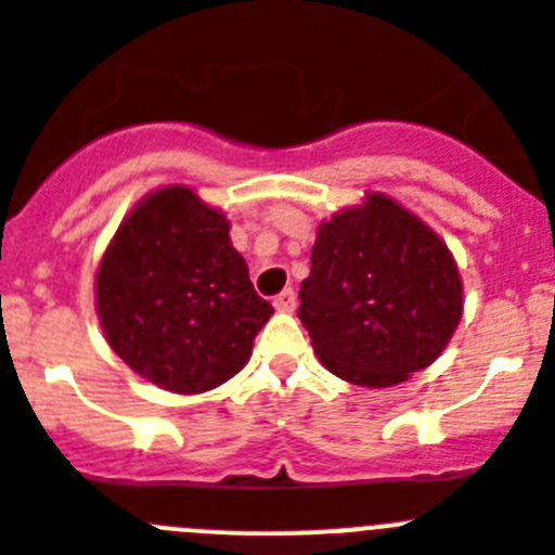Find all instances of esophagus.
Returning a JSON list of instances; mask_svg holds the SVG:
<instances>
[{
  "label": "esophagus",
  "instance_id": "1",
  "mask_svg": "<svg viewBox=\"0 0 555 555\" xmlns=\"http://www.w3.org/2000/svg\"><path fill=\"white\" fill-rule=\"evenodd\" d=\"M273 307L279 309V312H293L296 309V293L293 289H282L276 298H273Z\"/></svg>",
  "mask_w": 555,
  "mask_h": 555
}]
</instances>
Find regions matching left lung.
<instances>
[{
    "label": "left lung",
    "instance_id": "8db88e82",
    "mask_svg": "<svg viewBox=\"0 0 555 555\" xmlns=\"http://www.w3.org/2000/svg\"><path fill=\"white\" fill-rule=\"evenodd\" d=\"M298 318L334 376L392 387L448 346L462 318L451 251L382 193L318 229Z\"/></svg>",
    "mask_w": 555,
    "mask_h": 555
}]
</instances>
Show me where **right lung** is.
<instances>
[{
  "instance_id": "obj_1",
  "label": "right lung",
  "mask_w": 555,
  "mask_h": 555,
  "mask_svg": "<svg viewBox=\"0 0 555 555\" xmlns=\"http://www.w3.org/2000/svg\"><path fill=\"white\" fill-rule=\"evenodd\" d=\"M109 348L152 384L204 392L251 357L273 307L257 296L223 212L163 188L121 223L96 276Z\"/></svg>"
}]
</instances>
